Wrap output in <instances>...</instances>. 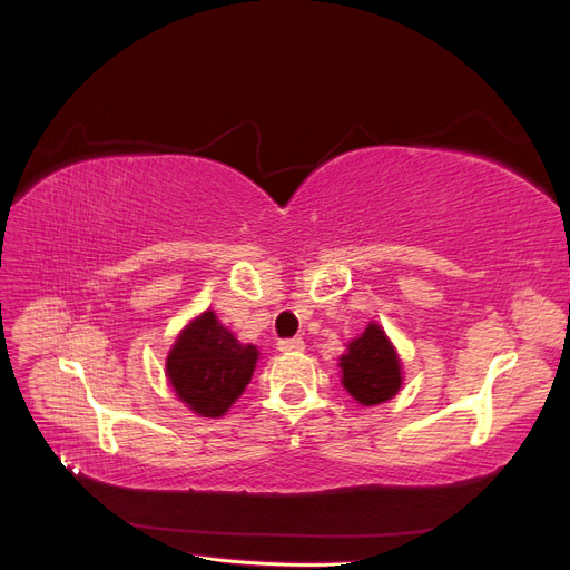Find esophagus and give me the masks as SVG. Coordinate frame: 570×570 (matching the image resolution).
I'll list each match as a JSON object with an SVG mask.
<instances>
[{"label":"esophagus","instance_id":"34e87169","mask_svg":"<svg viewBox=\"0 0 570 570\" xmlns=\"http://www.w3.org/2000/svg\"><path fill=\"white\" fill-rule=\"evenodd\" d=\"M278 350H281L283 354H295V352H302V350H304V340H299V337L281 340V342H278Z\"/></svg>","mask_w":570,"mask_h":570}]
</instances>
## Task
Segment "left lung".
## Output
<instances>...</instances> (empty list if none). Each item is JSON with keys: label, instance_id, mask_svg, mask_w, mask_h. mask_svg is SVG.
Here are the masks:
<instances>
[{"label": "left lung", "instance_id": "8db88e82", "mask_svg": "<svg viewBox=\"0 0 570 570\" xmlns=\"http://www.w3.org/2000/svg\"><path fill=\"white\" fill-rule=\"evenodd\" d=\"M342 385L358 404L373 406L392 400L402 387V366L392 342L381 325L371 323L364 335L350 342V352L342 354Z\"/></svg>", "mask_w": 570, "mask_h": 570}]
</instances>
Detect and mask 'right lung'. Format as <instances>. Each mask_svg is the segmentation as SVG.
<instances>
[{"instance_id": "1", "label": "right lung", "mask_w": 570, "mask_h": 570, "mask_svg": "<svg viewBox=\"0 0 570 570\" xmlns=\"http://www.w3.org/2000/svg\"><path fill=\"white\" fill-rule=\"evenodd\" d=\"M256 358L254 344H239L214 312H204L178 335L166 358V373L189 409L218 419L249 385Z\"/></svg>"}]
</instances>
